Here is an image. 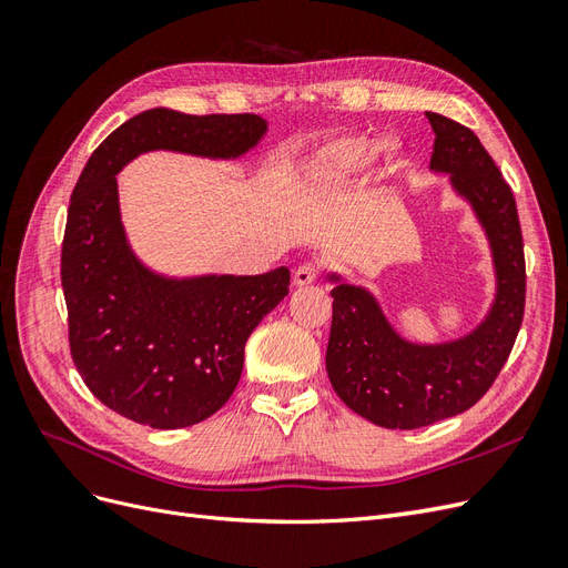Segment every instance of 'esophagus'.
<instances>
[{"label": "esophagus", "mask_w": 568, "mask_h": 568, "mask_svg": "<svg viewBox=\"0 0 568 568\" xmlns=\"http://www.w3.org/2000/svg\"><path fill=\"white\" fill-rule=\"evenodd\" d=\"M317 280V270L313 265H301L294 272V286H311Z\"/></svg>", "instance_id": "obj_1"}]
</instances>
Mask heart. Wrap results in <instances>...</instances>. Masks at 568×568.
I'll list each match as a JSON object with an SVG mask.
<instances>
[{
    "mask_svg": "<svg viewBox=\"0 0 568 568\" xmlns=\"http://www.w3.org/2000/svg\"><path fill=\"white\" fill-rule=\"evenodd\" d=\"M374 142L365 136H336L315 151L303 173V186L311 194H326L346 186L374 159Z\"/></svg>",
    "mask_w": 568,
    "mask_h": 568,
    "instance_id": "obj_1",
    "label": "heart"
}]
</instances>
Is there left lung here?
Listing matches in <instances>:
<instances>
[{"label": "left lung", "instance_id": "8db88e82", "mask_svg": "<svg viewBox=\"0 0 568 568\" xmlns=\"http://www.w3.org/2000/svg\"><path fill=\"white\" fill-rule=\"evenodd\" d=\"M436 142L428 168L448 175L486 234L495 288L469 332L445 341L405 338L372 291L326 272L334 315L326 374L355 415L384 428H419L478 403L511 353L524 320L526 267L517 201L478 136L440 113H426Z\"/></svg>", "mask_w": 568, "mask_h": 568}]
</instances>
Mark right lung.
<instances>
[{"label":"right lung","mask_w":568,"mask_h":568,"mask_svg":"<svg viewBox=\"0 0 568 568\" xmlns=\"http://www.w3.org/2000/svg\"><path fill=\"white\" fill-rule=\"evenodd\" d=\"M265 134L261 115L151 109L113 130L80 173L61 251L68 336L82 382L118 415L151 428L215 415L242 376L251 332L291 280L288 267L239 277L146 265L120 215L118 175L151 151L239 161Z\"/></svg>","instance_id":"1"}]
</instances>
